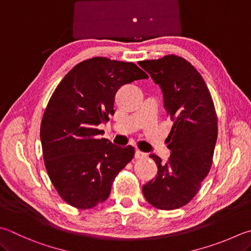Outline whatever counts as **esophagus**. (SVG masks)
Wrapping results in <instances>:
<instances>
[{"label":"esophagus","instance_id":"esophagus-1","mask_svg":"<svg viewBox=\"0 0 251 251\" xmlns=\"http://www.w3.org/2000/svg\"><path fill=\"white\" fill-rule=\"evenodd\" d=\"M134 157H135L136 159L145 158V157H146V154H145V153H143V152H141V151H136L135 154H134Z\"/></svg>","mask_w":251,"mask_h":251}]
</instances>
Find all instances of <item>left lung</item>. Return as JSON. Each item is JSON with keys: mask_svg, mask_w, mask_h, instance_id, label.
Instances as JSON below:
<instances>
[{"mask_svg": "<svg viewBox=\"0 0 251 251\" xmlns=\"http://www.w3.org/2000/svg\"><path fill=\"white\" fill-rule=\"evenodd\" d=\"M139 64L162 88L167 117L174 122L166 140L170 157L164 164L155 154L150 156L157 165V176L142 191L156 209L176 210L195 198L213 163L214 102L201 74L181 56L168 54Z\"/></svg>", "mask_w": 251, "mask_h": 251, "instance_id": "obj_1", "label": "left lung"}]
</instances>
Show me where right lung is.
I'll list each match as a JSON object with an SVG mask.
<instances>
[{"mask_svg": "<svg viewBox=\"0 0 251 251\" xmlns=\"http://www.w3.org/2000/svg\"><path fill=\"white\" fill-rule=\"evenodd\" d=\"M145 78L149 75L134 63L96 56L75 65L54 89L40 140L47 173L68 204L87 210L106 201L116 176L133 158L132 146L98 139L97 126L115 112L118 89Z\"/></svg>", "mask_w": 251, "mask_h": 251, "instance_id": "add662e5", "label": "right lung"}]
</instances>
